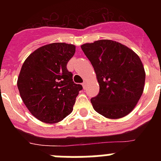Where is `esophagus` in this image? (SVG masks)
<instances>
[{
  "label": "esophagus",
  "mask_w": 161,
  "mask_h": 161,
  "mask_svg": "<svg viewBox=\"0 0 161 161\" xmlns=\"http://www.w3.org/2000/svg\"><path fill=\"white\" fill-rule=\"evenodd\" d=\"M87 85H88V83H87V81H84L83 82V84H82V86H83V88H84V89H85V88H86V86H87Z\"/></svg>",
  "instance_id": "esophagus-1"
}]
</instances>
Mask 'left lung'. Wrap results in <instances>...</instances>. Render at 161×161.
I'll return each instance as SVG.
<instances>
[{
  "label": "left lung",
  "mask_w": 161,
  "mask_h": 161,
  "mask_svg": "<svg viewBox=\"0 0 161 161\" xmlns=\"http://www.w3.org/2000/svg\"><path fill=\"white\" fill-rule=\"evenodd\" d=\"M94 68L100 91L91 99L95 111L118 119L130 113L143 94L144 68L136 52L119 42L101 39L81 45Z\"/></svg>",
  "instance_id": "left-lung-1"
}]
</instances>
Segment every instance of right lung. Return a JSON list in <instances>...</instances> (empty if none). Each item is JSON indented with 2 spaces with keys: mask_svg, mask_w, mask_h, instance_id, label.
<instances>
[{
  "mask_svg": "<svg viewBox=\"0 0 161 161\" xmlns=\"http://www.w3.org/2000/svg\"><path fill=\"white\" fill-rule=\"evenodd\" d=\"M75 52L73 44L53 42L36 49L24 61L17 83L20 96L31 114L42 123H59L73 109L82 89L67 69Z\"/></svg>",
  "mask_w": 161,
  "mask_h": 161,
  "instance_id": "1",
  "label": "right lung"
}]
</instances>
